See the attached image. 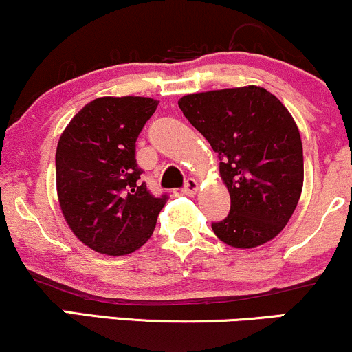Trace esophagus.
<instances>
[{
  "label": "esophagus",
  "instance_id": "34e87169",
  "mask_svg": "<svg viewBox=\"0 0 352 352\" xmlns=\"http://www.w3.org/2000/svg\"><path fill=\"white\" fill-rule=\"evenodd\" d=\"M182 192H184L185 195H188V197H193V195L198 192V182L195 179H188L187 182H185V187Z\"/></svg>",
  "mask_w": 352,
  "mask_h": 352
}]
</instances>
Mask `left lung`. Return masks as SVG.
Wrapping results in <instances>:
<instances>
[{
  "instance_id": "1",
  "label": "left lung",
  "mask_w": 352,
  "mask_h": 352,
  "mask_svg": "<svg viewBox=\"0 0 352 352\" xmlns=\"http://www.w3.org/2000/svg\"><path fill=\"white\" fill-rule=\"evenodd\" d=\"M179 108L221 160L231 210L211 224L217 238L252 249L280 234L303 188L302 139L289 109L256 85L190 93Z\"/></svg>"
}]
</instances>
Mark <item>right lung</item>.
<instances>
[{
    "label": "right lung",
    "instance_id": "1",
    "mask_svg": "<svg viewBox=\"0 0 352 352\" xmlns=\"http://www.w3.org/2000/svg\"><path fill=\"white\" fill-rule=\"evenodd\" d=\"M159 101L101 96L72 118L55 152L57 198L67 224L85 245L107 256L138 251L154 232L167 197L141 184L135 139Z\"/></svg>",
    "mask_w": 352,
    "mask_h": 352
}]
</instances>
